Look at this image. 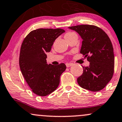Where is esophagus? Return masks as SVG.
<instances>
[{
    "label": "esophagus",
    "instance_id": "esophagus-1",
    "mask_svg": "<svg viewBox=\"0 0 122 122\" xmlns=\"http://www.w3.org/2000/svg\"><path fill=\"white\" fill-rule=\"evenodd\" d=\"M72 64H71V63H66V67H70V66H72Z\"/></svg>",
    "mask_w": 122,
    "mask_h": 122
}]
</instances>
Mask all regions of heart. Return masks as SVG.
Instances as JSON below:
<instances>
[{
  "label": "heart",
  "instance_id": "b5f03b06",
  "mask_svg": "<svg viewBox=\"0 0 122 122\" xmlns=\"http://www.w3.org/2000/svg\"><path fill=\"white\" fill-rule=\"evenodd\" d=\"M73 33H72V32H70V33H67V34H66V35H65V36H67V35H70V34H73Z\"/></svg>",
  "mask_w": 122,
  "mask_h": 122
}]
</instances>
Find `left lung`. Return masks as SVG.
I'll list each match as a JSON object with an SVG mask.
<instances>
[{"label":"left lung","mask_w":122,"mask_h":122,"mask_svg":"<svg viewBox=\"0 0 122 122\" xmlns=\"http://www.w3.org/2000/svg\"><path fill=\"white\" fill-rule=\"evenodd\" d=\"M68 29L81 36L82 42L80 52L90 62L88 66H82L83 74L78 78V84L93 92L102 90L114 72L115 56L111 40L104 31L95 25L84 24Z\"/></svg>","instance_id":"obj_1"}]
</instances>
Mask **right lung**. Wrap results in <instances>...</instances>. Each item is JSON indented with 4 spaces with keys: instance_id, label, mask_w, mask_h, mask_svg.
<instances>
[{
    "instance_id": "1",
    "label": "right lung",
    "mask_w": 122,
    "mask_h": 122,
    "mask_svg": "<svg viewBox=\"0 0 122 122\" xmlns=\"http://www.w3.org/2000/svg\"><path fill=\"white\" fill-rule=\"evenodd\" d=\"M65 31L61 29H39L31 31L24 38L20 49L19 65L25 81L32 91L45 97L54 91L60 76L66 70L65 64L57 66L47 63V52Z\"/></svg>"
}]
</instances>
